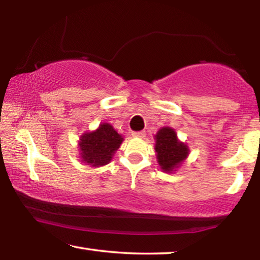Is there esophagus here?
I'll use <instances>...</instances> for the list:
<instances>
[{"label":"esophagus","instance_id":"esophagus-1","mask_svg":"<svg viewBox=\"0 0 260 260\" xmlns=\"http://www.w3.org/2000/svg\"><path fill=\"white\" fill-rule=\"evenodd\" d=\"M132 135H133L134 138L142 139V138H144V135H146V133H144L143 131H140V132H133V133H132Z\"/></svg>","mask_w":260,"mask_h":260}]
</instances>
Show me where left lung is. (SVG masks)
Instances as JSON below:
<instances>
[{
  "label": "left lung",
  "mask_w": 260,
  "mask_h": 260,
  "mask_svg": "<svg viewBox=\"0 0 260 260\" xmlns=\"http://www.w3.org/2000/svg\"><path fill=\"white\" fill-rule=\"evenodd\" d=\"M155 151L157 162L162 172L173 173L189 155V148L186 143L178 139V134L172 127H161L155 135Z\"/></svg>",
  "instance_id": "1"
}]
</instances>
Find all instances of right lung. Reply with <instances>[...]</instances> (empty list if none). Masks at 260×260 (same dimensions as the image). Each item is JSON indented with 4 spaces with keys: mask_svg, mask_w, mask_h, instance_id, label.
<instances>
[{
    "mask_svg": "<svg viewBox=\"0 0 260 260\" xmlns=\"http://www.w3.org/2000/svg\"><path fill=\"white\" fill-rule=\"evenodd\" d=\"M124 141L121 134L108 122L100 124L93 132H85L79 139V152L81 161L90 167L109 164Z\"/></svg>",
    "mask_w": 260,
    "mask_h": 260,
    "instance_id": "1",
    "label": "right lung"
}]
</instances>
